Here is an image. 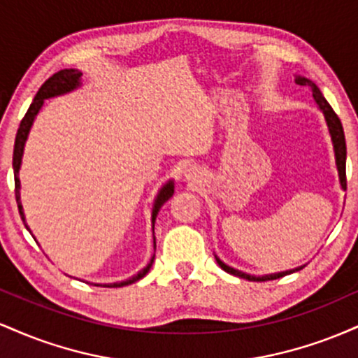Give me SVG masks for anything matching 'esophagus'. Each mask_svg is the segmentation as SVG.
I'll list each match as a JSON object with an SVG mask.
<instances>
[{
  "label": "esophagus",
  "mask_w": 358,
  "mask_h": 358,
  "mask_svg": "<svg viewBox=\"0 0 358 358\" xmlns=\"http://www.w3.org/2000/svg\"><path fill=\"white\" fill-rule=\"evenodd\" d=\"M185 176H187L188 180H193V182H195V180H196V170H195V168H190V170H187Z\"/></svg>",
  "instance_id": "esophagus-1"
}]
</instances>
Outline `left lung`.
Segmentation results:
<instances>
[{
	"mask_svg": "<svg viewBox=\"0 0 358 358\" xmlns=\"http://www.w3.org/2000/svg\"><path fill=\"white\" fill-rule=\"evenodd\" d=\"M294 80H296V84H299V85H306V87H310L311 92H313V99L316 102V106H318V109L322 110V114H323V117H324V122H327V127H328V133H330L331 145H334L335 166H336V171H338L340 187H342V190H347V178H345V163H347V146H345V134H343L342 122H340V119L335 114V110L331 109V106L328 104L327 99H324V97H323L322 90L318 89V85H316L313 80L306 79V77H301V76H296V79H294ZM215 261H217V264H219L220 268L225 271V273L232 274V276L242 278V279H248V281H271V279L282 278V276H286V274L296 273V271L305 268V266H298V268L281 271V273L262 274V276H256V274H248V273H244V271H239V269L232 268V266L225 264V262L222 261L220 257H217V256H215Z\"/></svg>",
	"mask_w": 358,
	"mask_h": 358,
	"instance_id": "left-lung-1",
	"label": "left lung"
}]
</instances>
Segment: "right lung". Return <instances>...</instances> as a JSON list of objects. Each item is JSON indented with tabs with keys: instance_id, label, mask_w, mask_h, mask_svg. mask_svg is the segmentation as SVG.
<instances>
[{
	"instance_id": "obj_1",
	"label": "right lung",
	"mask_w": 358,
	"mask_h": 358,
	"mask_svg": "<svg viewBox=\"0 0 358 358\" xmlns=\"http://www.w3.org/2000/svg\"><path fill=\"white\" fill-rule=\"evenodd\" d=\"M82 85V72L77 71V69H64V71L53 73L48 80H45V84L40 87L38 92H36L34 102L31 106L28 108L27 114H24L23 121L20 122L18 127V133H16L15 138V150H13V171H15V195H16V203H18V210L20 215H22V220L24 224V227L30 231L28 227L27 219H24V212H23V205H22V196H20V168H22V158H23V151H24V145H27V139L28 134H30L31 126H34L36 114L40 113V109L43 108V102L47 99H52V97H59V96H65V94L72 92V90L79 89ZM175 193V182L173 180H168V182L159 188L158 195L155 196V202H153V210H151V227H153V248L156 249V237H155V220L156 215H158L159 208L163 207V203L168 202V200L173 196ZM31 234V231H30ZM35 239V236H34ZM155 261V254L153 257L150 259V262L146 264V268H143L139 271L138 274H134L133 278L126 279V281H119V282H108V285H97L94 282V286H106V287H121V286H127V285H133V282L139 281L141 278H145L148 274V271L151 269Z\"/></svg>"
}]
</instances>
